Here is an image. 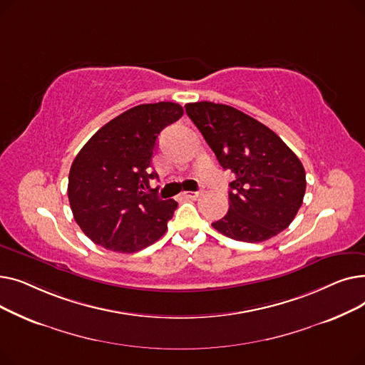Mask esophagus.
<instances>
[{"mask_svg":"<svg viewBox=\"0 0 365 365\" xmlns=\"http://www.w3.org/2000/svg\"><path fill=\"white\" fill-rule=\"evenodd\" d=\"M182 195L185 198H189V200H197L201 195V190H197V192H183Z\"/></svg>","mask_w":365,"mask_h":365,"instance_id":"1","label":"esophagus"}]
</instances>
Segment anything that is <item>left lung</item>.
<instances>
[{
  "instance_id": "left-lung-1",
  "label": "left lung",
  "mask_w": 365,
  "mask_h": 365,
  "mask_svg": "<svg viewBox=\"0 0 365 365\" xmlns=\"http://www.w3.org/2000/svg\"><path fill=\"white\" fill-rule=\"evenodd\" d=\"M185 109L223 170L235 176L229 183L227 213L212 223L216 231L262 242L289 227L306 190L296 153L271 128L232 106L197 102Z\"/></svg>"
}]
</instances>
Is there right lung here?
<instances>
[{"label":"right lung","mask_w":365,"mask_h":365,"mask_svg":"<svg viewBox=\"0 0 365 365\" xmlns=\"http://www.w3.org/2000/svg\"><path fill=\"white\" fill-rule=\"evenodd\" d=\"M183 115L173 102L134 106L110 120L75 157L68 198L75 222L98 245L134 253L160 240L175 215V200L148 194L160 133Z\"/></svg>","instance_id":"obj_1"}]
</instances>
